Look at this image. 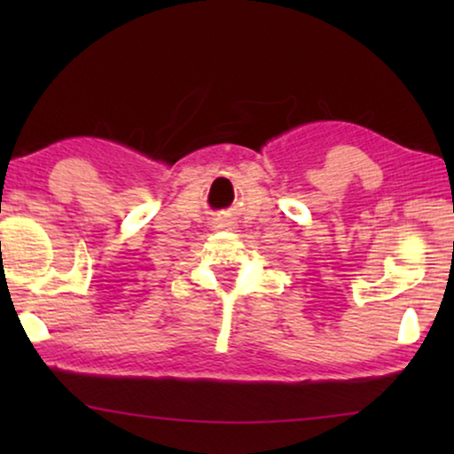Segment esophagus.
Here are the masks:
<instances>
[{"instance_id":"34e87169","label":"esophagus","mask_w":454,"mask_h":454,"mask_svg":"<svg viewBox=\"0 0 454 454\" xmlns=\"http://www.w3.org/2000/svg\"><path fill=\"white\" fill-rule=\"evenodd\" d=\"M215 227H216V229H233L231 223H216Z\"/></svg>"}]
</instances>
